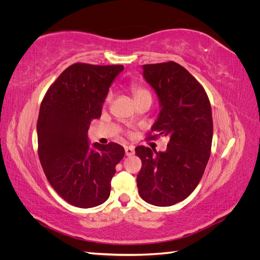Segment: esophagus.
I'll return each instance as SVG.
<instances>
[{
	"label": "esophagus",
	"mask_w": 260,
	"mask_h": 260,
	"mask_svg": "<svg viewBox=\"0 0 260 260\" xmlns=\"http://www.w3.org/2000/svg\"><path fill=\"white\" fill-rule=\"evenodd\" d=\"M124 152H125V155H127V156L135 155V147H133V146H127V147L124 148Z\"/></svg>",
	"instance_id": "1"
}]
</instances>
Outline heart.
Here are the masks:
<instances>
[{
    "instance_id": "obj_1",
    "label": "heart",
    "mask_w": 260,
    "mask_h": 260,
    "mask_svg": "<svg viewBox=\"0 0 260 260\" xmlns=\"http://www.w3.org/2000/svg\"><path fill=\"white\" fill-rule=\"evenodd\" d=\"M131 92L133 94V96H135L136 101L141 99V98H143V96L151 95V94H149V92L146 89H144L143 86H141L139 84H132L131 85ZM109 98H111V94H108V95H107V100Z\"/></svg>"
}]
</instances>
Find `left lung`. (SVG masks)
I'll return each instance as SVG.
<instances>
[{
  "label": "left lung",
  "mask_w": 260,
  "mask_h": 260,
  "mask_svg": "<svg viewBox=\"0 0 260 260\" xmlns=\"http://www.w3.org/2000/svg\"><path fill=\"white\" fill-rule=\"evenodd\" d=\"M143 78L154 89L159 114L152 125L155 139L168 136L165 152L138 146L142 160L137 176L146 203L166 207L185 200L201 181L210 156L211 107L207 94L187 70L175 61L143 65Z\"/></svg>",
  "instance_id": "obj_1"
}]
</instances>
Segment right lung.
Masks as SVG:
<instances>
[{"mask_svg":"<svg viewBox=\"0 0 260 260\" xmlns=\"http://www.w3.org/2000/svg\"><path fill=\"white\" fill-rule=\"evenodd\" d=\"M122 65L76 64L46 92L37 122L38 153L46 179L61 199L80 208L103 204L111 194L121 145L90 144L92 119L101 117L109 86Z\"/></svg>","mask_w":260,"mask_h":260,"instance_id":"1","label":"right lung"}]
</instances>
